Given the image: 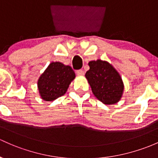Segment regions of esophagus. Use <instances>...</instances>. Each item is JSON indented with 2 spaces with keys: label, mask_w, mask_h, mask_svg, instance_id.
Masks as SVG:
<instances>
[{
  "label": "esophagus",
  "mask_w": 158,
  "mask_h": 158,
  "mask_svg": "<svg viewBox=\"0 0 158 158\" xmlns=\"http://www.w3.org/2000/svg\"><path fill=\"white\" fill-rule=\"evenodd\" d=\"M76 73H77V75H84V72L82 70V69H79V70L76 71Z\"/></svg>",
  "instance_id": "1"
}]
</instances>
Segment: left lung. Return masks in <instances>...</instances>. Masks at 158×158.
<instances>
[{
	"mask_svg": "<svg viewBox=\"0 0 158 158\" xmlns=\"http://www.w3.org/2000/svg\"><path fill=\"white\" fill-rule=\"evenodd\" d=\"M89 70L86 72L93 94L106 105L119 101L123 90V84L118 72L107 62L99 59L89 62Z\"/></svg>",
	"mask_w": 158,
	"mask_h": 158,
	"instance_id": "left-lung-1",
	"label": "left lung"
}]
</instances>
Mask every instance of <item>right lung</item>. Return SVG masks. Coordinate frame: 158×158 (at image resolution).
<instances>
[{"label": "right lung", "instance_id": "add662e5", "mask_svg": "<svg viewBox=\"0 0 158 158\" xmlns=\"http://www.w3.org/2000/svg\"><path fill=\"white\" fill-rule=\"evenodd\" d=\"M75 77L69 65L52 62L38 80L39 93L46 101H52L65 94L71 81Z\"/></svg>", "mask_w": 158, "mask_h": 158}]
</instances>
